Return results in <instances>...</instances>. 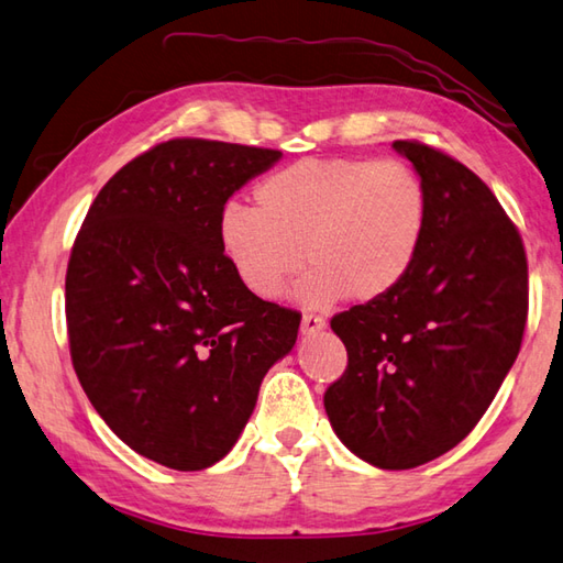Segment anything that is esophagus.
<instances>
[{"label": "esophagus", "instance_id": "esophagus-1", "mask_svg": "<svg viewBox=\"0 0 563 563\" xmlns=\"http://www.w3.org/2000/svg\"><path fill=\"white\" fill-rule=\"evenodd\" d=\"M323 328H325V321L321 316L303 313V318H301V333L303 335H316L318 331H323Z\"/></svg>", "mask_w": 563, "mask_h": 563}]
</instances>
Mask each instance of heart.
<instances>
[{"label": "heart", "instance_id": "1", "mask_svg": "<svg viewBox=\"0 0 563 563\" xmlns=\"http://www.w3.org/2000/svg\"><path fill=\"white\" fill-rule=\"evenodd\" d=\"M254 200L257 210L222 208L218 240L242 286L267 301L306 260V306L325 309L347 294L385 299L409 277L429 230L427 186L401 158H303L264 178Z\"/></svg>", "mask_w": 563, "mask_h": 563}]
</instances>
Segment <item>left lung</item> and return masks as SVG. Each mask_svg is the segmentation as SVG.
Wrapping results in <instances>:
<instances>
[{
    "label": "left lung",
    "mask_w": 563,
    "mask_h": 563,
    "mask_svg": "<svg viewBox=\"0 0 563 563\" xmlns=\"http://www.w3.org/2000/svg\"><path fill=\"white\" fill-rule=\"evenodd\" d=\"M391 146L427 186V240L395 291L333 316L347 367L323 405L357 459L407 471L459 446L490 407L522 345L529 286L493 190L433 146Z\"/></svg>",
    "instance_id": "obj_1"
}]
</instances>
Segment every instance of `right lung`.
<instances>
[{
	"label": "right lung",
	"instance_id": "obj_1",
	"mask_svg": "<svg viewBox=\"0 0 563 563\" xmlns=\"http://www.w3.org/2000/svg\"><path fill=\"white\" fill-rule=\"evenodd\" d=\"M282 158L172 140L122 166L70 250L66 321L90 405L126 446L203 471L235 446L301 313L262 301L218 240L228 198Z\"/></svg>",
	"mask_w": 563,
	"mask_h": 563
}]
</instances>
